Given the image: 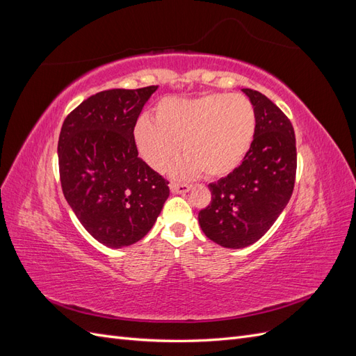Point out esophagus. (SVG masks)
Listing matches in <instances>:
<instances>
[{
	"label": "esophagus",
	"mask_w": 356,
	"mask_h": 356,
	"mask_svg": "<svg viewBox=\"0 0 356 356\" xmlns=\"http://www.w3.org/2000/svg\"><path fill=\"white\" fill-rule=\"evenodd\" d=\"M169 187L174 195H184V193H188L191 190L190 184H178V182H172Z\"/></svg>",
	"instance_id": "34e87169"
}]
</instances>
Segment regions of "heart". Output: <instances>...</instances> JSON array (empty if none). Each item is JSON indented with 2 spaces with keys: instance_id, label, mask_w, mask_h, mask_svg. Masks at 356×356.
<instances>
[{
  "instance_id": "heart-1",
  "label": "heart",
  "mask_w": 356,
  "mask_h": 356,
  "mask_svg": "<svg viewBox=\"0 0 356 356\" xmlns=\"http://www.w3.org/2000/svg\"><path fill=\"white\" fill-rule=\"evenodd\" d=\"M257 131V115L243 95L209 93L191 99H161L154 108V123L147 117L134 126L139 156L156 172H165L179 154L175 177L203 172L222 178L238 169L250 154Z\"/></svg>"
}]
</instances>
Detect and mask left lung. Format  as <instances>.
I'll return each instance as SVG.
<instances>
[{
  "instance_id": "left-lung-1",
  "label": "left lung",
  "mask_w": 356,
  "mask_h": 356,
  "mask_svg": "<svg viewBox=\"0 0 356 356\" xmlns=\"http://www.w3.org/2000/svg\"><path fill=\"white\" fill-rule=\"evenodd\" d=\"M254 105L257 131L250 154L230 175L209 184L212 200L199 212L202 232L241 250L263 238L294 190L296 135L288 117L263 93L242 89Z\"/></svg>"
}]
</instances>
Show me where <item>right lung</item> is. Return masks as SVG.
Listing matches in <instances>:
<instances>
[{
    "mask_svg": "<svg viewBox=\"0 0 356 356\" xmlns=\"http://www.w3.org/2000/svg\"><path fill=\"white\" fill-rule=\"evenodd\" d=\"M156 90L96 93L60 129L63 196L88 233L114 250L141 241L169 197V182L138 157L134 143V126Z\"/></svg>",
    "mask_w": 356,
    "mask_h": 356,
    "instance_id": "add662e5",
    "label": "right lung"
}]
</instances>
